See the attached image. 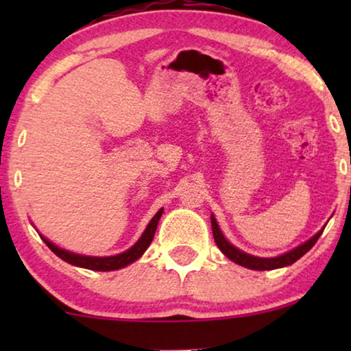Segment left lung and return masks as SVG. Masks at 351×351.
<instances>
[{"mask_svg":"<svg viewBox=\"0 0 351 351\" xmlns=\"http://www.w3.org/2000/svg\"><path fill=\"white\" fill-rule=\"evenodd\" d=\"M210 223H213V233H214L215 244H217V247L220 249V251H222L225 256L230 258V261L238 263V265L251 268V270H258V271L275 270V268H282V267L292 265V263L299 261V258L304 256V254L308 252L310 249L315 246V243L318 241V238L321 237V233H323V230H324V228L319 230V232L316 233L315 237H311L308 241H305L304 244H300V246H297L295 249H292V251H289V252L282 254V256L263 258V257H256V256H251V254L239 251L238 247H234L233 244H230L227 239H225L222 232H220L217 220H215L214 215H210Z\"/></svg>","mask_w":351,"mask_h":351,"instance_id":"1","label":"left lung"}]
</instances>
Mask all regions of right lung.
<instances>
[{
  "mask_svg": "<svg viewBox=\"0 0 351 351\" xmlns=\"http://www.w3.org/2000/svg\"><path fill=\"white\" fill-rule=\"evenodd\" d=\"M162 210L160 209L155 214V217L150 220V223L147 225L145 232L142 233V237L138 238V241L134 244L132 247H129L126 252L118 254V256H110V257H90V256H81V254H75L70 251H65V249L57 247L54 243H51L49 239H46L45 237H41L43 241L47 244V247L51 249L56 256H59L62 261L71 263V265L81 267V268H88V270H95V271H110V270H118V268H123L129 265V263L136 262L138 257L142 256L143 252L147 251V247L150 246L153 241V237H155L158 222H160V217L162 215Z\"/></svg>",
  "mask_w": 351,
  "mask_h": 351,
  "instance_id": "add662e5",
  "label": "right lung"
}]
</instances>
